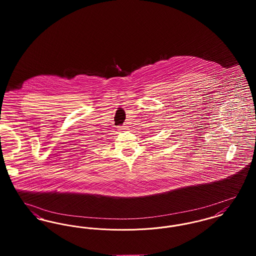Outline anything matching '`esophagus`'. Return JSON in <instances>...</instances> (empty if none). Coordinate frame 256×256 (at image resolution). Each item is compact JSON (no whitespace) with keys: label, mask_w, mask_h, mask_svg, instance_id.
<instances>
[{"label":"esophagus","mask_w":256,"mask_h":256,"mask_svg":"<svg viewBox=\"0 0 256 256\" xmlns=\"http://www.w3.org/2000/svg\"><path fill=\"white\" fill-rule=\"evenodd\" d=\"M119 128L121 130V132H124V130H126V126H120Z\"/></svg>","instance_id":"34e87169"}]
</instances>
